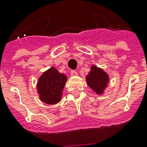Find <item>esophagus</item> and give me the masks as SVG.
I'll return each mask as SVG.
<instances>
[{
	"label": "esophagus",
	"mask_w": 147,
	"mask_h": 147,
	"mask_svg": "<svg viewBox=\"0 0 147 147\" xmlns=\"http://www.w3.org/2000/svg\"><path fill=\"white\" fill-rule=\"evenodd\" d=\"M71 76H78V72L76 71H75V70H72V71H71Z\"/></svg>",
	"instance_id": "obj_1"
}]
</instances>
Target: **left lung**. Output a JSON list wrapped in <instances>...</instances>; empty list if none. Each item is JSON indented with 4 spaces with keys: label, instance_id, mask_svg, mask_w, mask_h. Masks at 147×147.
I'll return each instance as SVG.
<instances>
[{
    "label": "left lung",
    "instance_id": "obj_1",
    "mask_svg": "<svg viewBox=\"0 0 147 147\" xmlns=\"http://www.w3.org/2000/svg\"><path fill=\"white\" fill-rule=\"evenodd\" d=\"M109 81L108 74L104 69L94 65L91 66L89 73L86 76L88 85L98 95L105 93V90L107 87Z\"/></svg>",
    "mask_w": 147,
    "mask_h": 147
}]
</instances>
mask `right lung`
I'll list each match as a JSON object with an SVG mask.
<instances>
[{
  "instance_id": "obj_1",
  "label": "right lung",
  "mask_w": 147,
  "mask_h": 147,
  "mask_svg": "<svg viewBox=\"0 0 147 147\" xmlns=\"http://www.w3.org/2000/svg\"><path fill=\"white\" fill-rule=\"evenodd\" d=\"M67 76L51 67L40 76L36 88L40 100L47 105H55L62 100Z\"/></svg>"
}]
</instances>
